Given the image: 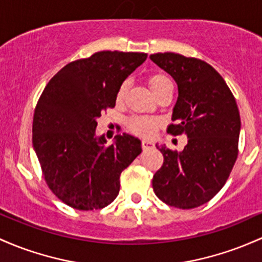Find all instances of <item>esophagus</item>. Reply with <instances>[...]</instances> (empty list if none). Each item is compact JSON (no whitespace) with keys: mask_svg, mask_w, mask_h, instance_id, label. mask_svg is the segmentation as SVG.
Wrapping results in <instances>:
<instances>
[{"mask_svg":"<svg viewBox=\"0 0 262 262\" xmlns=\"http://www.w3.org/2000/svg\"><path fill=\"white\" fill-rule=\"evenodd\" d=\"M142 148L146 150V149H150L154 148V143L153 142H149V140H143L142 142Z\"/></svg>","mask_w":262,"mask_h":262,"instance_id":"1","label":"esophagus"}]
</instances>
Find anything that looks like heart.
Returning <instances> with one entry per match:
<instances>
[{
	"instance_id": "heart-1",
	"label": "heart",
	"mask_w": 262,
	"mask_h": 262,
	"mask_svg": "<svg viewBox=\"0 0 262 262\" xmlns=\"http://www.w3.org/2000/svg\"><path fill=\"white\" fill-rule=\"evenodd\" d=\"M146 83H148L149 88L153 92L155 97L160 93V92L164 91L166 87L171 85L170 79L166 76H164L162 73H155L151 74V76L148 77L146 79ZM126 89H128V83L123 82L120 84V87L118 88L117 92V102L122 103L123 99H124ZM128 129L133 134L139 137H150L153 136L154 132L157 130V128L159 126V120L155 119V118L151 117H142V116H136L132 117L128 119Z\"/></svg>"
}]
</instances>
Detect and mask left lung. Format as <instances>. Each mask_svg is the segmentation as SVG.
<instances>
[{"mask_svg": "<svg viewBox=\"0 0 262 262\" xmlns=\"http://www.w3.org/2000/svg\"><path fill=\"white\" fill-rule=\"evenodd\" d=\"M150 59L178 84L168 133L188 137L182 151L157 146L164 163L153 177L154 192L174 208H198L221 190L236 162L241 128L236 100L223 77L201 59L171 52Z\"/></svg>", "mask_w": 262, "mask_h": 262, "instance_id": "obj_1", "label": "left lung"}]
</instances>
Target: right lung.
<instances>
[{
  "instance_id": "right-lung-1",
  "label": "right lung",
  "mask_w": 262,
  "mask_h": 262,
  "mask_svg": "<svg viewBox=\"0 0 262 262\" xmlns=\"http://www.w3.org/2000/svg\"><path fill=\"white\" fill-rule=\"evenodd\" d=\"M139 52L102 51L68 63L42 92L32 125V142L52 192L77 210L109 205L120 174L142 153L138 138L117 136L105 145L97 119L114 108L118 88L146 59Z\"/></svg>"
}]
</instances>
